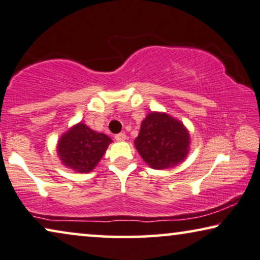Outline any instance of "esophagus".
Here are the masks:
<instances>
[{
    "instance_id": "34e87169",
    "label": "esophagus",
    "mask_w": 260,
    "mask_h": 260,
    "mask_svg": "<svg viewBox=\"0 0 260 260\" xmlns=\"http://www.w3.org/2000/svg\"><path fill=\"white\" fill-rule=\"evenodd\" d=\"M115 140L116 141H125L126 140V134L125 133H119L115 135Z\"/></svg>"
}]
</instances>
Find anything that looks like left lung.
I'll use <instances>...</instances> for the list:
<instances>
[{"instance_id":"left-lung-1","label":"left lung","mask_w":260,"mask_h":260,"mask_svg":"<svg viewBox=\"0 0 260 260\" xmlns=\"http://www.w3.org/2000/svg\"><path fill=\"white\" fill-rule=\"evenodd\" d=\"M134 145L149 167L167 170L187 156L189 133L179 120L166 113L152 112L141 122Z\"/></svg>"}]
</instances>
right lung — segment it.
I'll list each match as a JSON object with an SVG mask.
<instances>
[{
    "mask_svg": "<svg viewBox=\"0 0 260 260\" xmlns=\"http://www.w3.org/2000/svg\"><path fill=\"white\" fill-rule=\"evenodd\" d=\"M111 142L112 139L106 134L80 122L62 134L57 155L66 167L79 173H88L98 165Z\"/></svg>",
    "mask_w": 260,
    "mask_h": 260,
    "instance_id": "1",
    "label": "right lung"
}]
</instances>
